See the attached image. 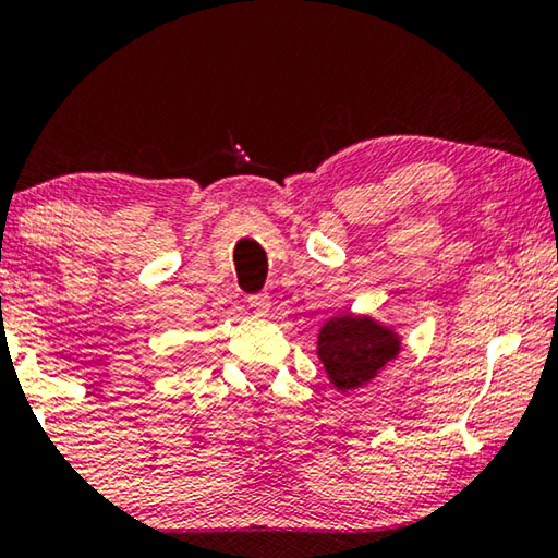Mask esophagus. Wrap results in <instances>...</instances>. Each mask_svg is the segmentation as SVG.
<instances>
[{"label": "esophagus", "instance_id": "1", "mask_svg": "<svg viewBox=\"0 0 558 558\" xmlns=\"http://www.w3.org/2000/svg\"><path fill=\"white\" fill-rule=\"evenodd\" d=\"M247 305H251V311H253L255 315H268L270 295H265V293H260V295H251V298H247Z\"/></svg>", "mask_w": 558, "mask_h": 558}]
</instances>
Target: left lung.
Returning <instances> with one entry per match:
<instances>
[{
    "label": "left lung",
    "instance_id": "left-lung-1",
    "mask_svg": "<svg viewBox=\"0 0 558 558\" xmlns=\"http://www.w3.org/2000/svg\"><path fill=\"white\" fill-rule=\"evenodd\" d=\"M401 332L359 313H336L323 323L315 351L326 376L340 393H353L386 371L401 353Z\"/></svg>",
    "mask_w": 558,
    "mask_h": 558
}]
</instances>
